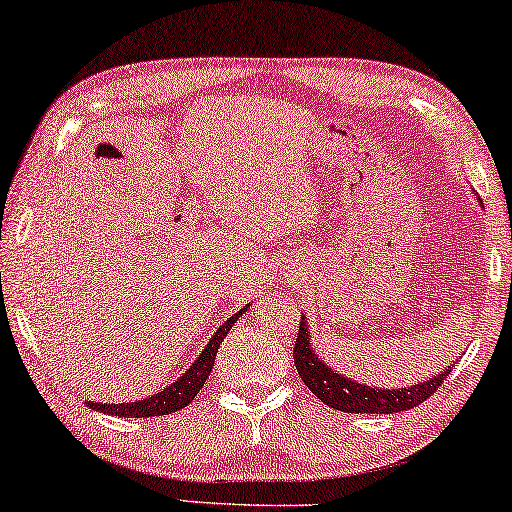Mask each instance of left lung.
<instances>
[{"label":"left lung","instance_id":"8db88e82","mask_svg":"<svg viewBox=\"0 0 512 512\" xmlns=\"http://www.w3.org/2000/svg\"><path fill=\"white\" fill-rule=\"evenodd\" d=\"M478 203H481V199H478ZM293 357L297 373H300L302 382L311 389V393H316L325 405L348 414H393L414 410L416 405L430 398L439 389V384L444 382V377L451 373V366L442 368L439 375L405 389L368 387V384H361L352 377L334 371L325 359L318 357L316 345L311 343V329L306 316H302L300 322Z\"/></svg>","mask_w":512,"mask_h":512}]
</instances>
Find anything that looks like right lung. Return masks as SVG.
I'll return each mask as SVG.
<instances>
[{"instance_id":"1","label":"right lung","mask_w":512,"mask_h":512,"mask_svg":"<svg viewBox=\"0 0 512 512\" xmlns=\"http://www.w3.org/2000/svg\"><path fill=\"white\" fill-rule=\"evenodd\" d=\"M247 309L249 304L242 306V309L238 313H233L231 318H226L222 325L215 329V334H212L206 348L199 352V357L194 359V364L187 368L178 380L171 382L169 387L160 389L148 398L135 400V403H96V400H86V405L96 412L112 414V416H128V419H146V416H164V414H174L178 410H183V407L192 403L196 393L203 389L212 366H215L219 345H222L226 334L231 332L233 322L238 320Z\"/></svg>"}]
</instances>
